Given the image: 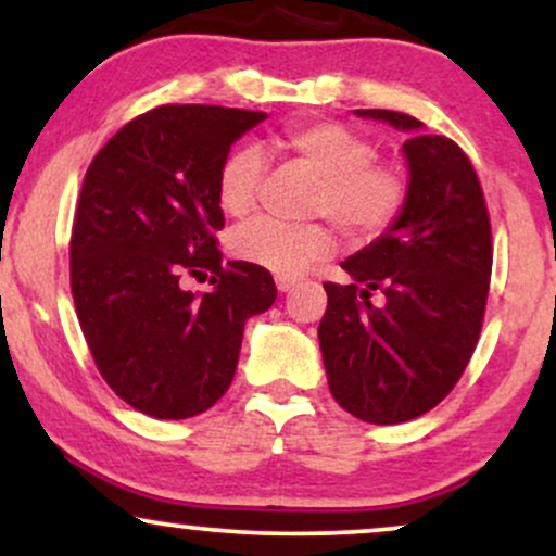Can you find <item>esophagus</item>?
<instances>
[{"label":"esophagus","instance_id":"obj_1","mask_svg":"<svg viewBox=\"0 0 556 556\" xmlns=\"http://www.w3.org/2000/svg\"><path fill=\"white\" fill-rule=\"evenodd\" d=\"M295 282H298L295 277H277V290H279V292L292 290V287H295Z\"/></svg>","mask_w":556,"mask_h":556}]
</instances>
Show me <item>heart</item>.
<instances>
[{"label": "heart", "mask_w": 556, "mask_h": 556, "mask_svg": "<svg viewBox=\"0 0 556 556\" xmlns=\"http://www.w3.org/2000/svg\"><path fill=\"white\" fill-rule=\"evenodd\" d=\"M277 146L318 177L311 214L327 216L348 240H376L400 222L410 198V175L400 162L376 159L371 138L361 130L331 119L295 123L285 127ZM264 172L266 159L256 146H235L216 175L222 212L251 214ZM331 251L334 232L327 222L285 225L277 219H253L229 235V253L235 258L279 277H298Z\"/></svg>", "instance_id": "heart-1"}]
</instances>
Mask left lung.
<instances>
[{
	"label": "left lung",
	"mask_w": 556,
	"mask_h": 556,
	"mask_svg": "<svg viewBox=\"0 0 556 556\" xmlns=\"http://www.w3.org/2000/svg\"><path fill=\"white\" fill-rule=\"evenodd\" d=\"M358 114L410 132V198L397 225L344 261L353 282H324L318 342L334 400L387 426L429 413L460 381L481 337L494 245L483 188L455 140L424 136L405 112ZM374 291L384 306L370 303Z\"/></svg>",
	"instance_id": "left-lung-1"
}]
</instances>
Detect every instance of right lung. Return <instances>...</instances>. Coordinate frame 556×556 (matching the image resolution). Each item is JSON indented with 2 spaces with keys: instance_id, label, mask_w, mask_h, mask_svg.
Instances as JSON below:
<instances>
[{
  "instance_id": "add662e5",
  "label": "right lung",
  "mask_w": 556,
  "mask_h": 556,
  "mask_svg": "<svg viewBox=\"0 0 556 556\" xmlns=\"http://www.w3.org/2000/svg\"><path fill=\"white\" fill-rule=\"evenodd\" d=\"M264 112L162 104L106 140L83 180L70 290L96 368L151 418L208 410L238 368L242 327L277 298L271 274L222 264L216 175ZM213 274L212 293L181 290Z\"/></svg>"
}]
</instances>
